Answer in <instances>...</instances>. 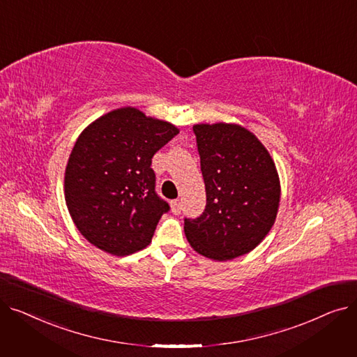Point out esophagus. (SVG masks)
<instances>
[{
	"mask_svg": "<svg viewBox=\"0 0 357 357\" xmlns=\"http://www.w3.org/2000/svg\"><path fill=\"white\" fill-rule=\"evenodd\" d=\"M171 208H172V213H174V214H179V213H181V205H179V201H178V199L171 201Z\"/></svg>",
	"mask_w": 357,
	"mask_h": 357,
	"instance_id": "34e87169",
	"label": "esophagus"
}]
</instances>
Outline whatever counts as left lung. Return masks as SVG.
Returning a JSON list of instances; mask_svg holds the SVG:
<instances>
[{"label": "left lung", "instance_id": "8db88e82", "mask_svg": "<svg viewBox=\"0 0 357 357\" xmlns=\"http://www.w3.org/2000/svg\"><path fill=\"white\" fill-rule=\"evenodd\" d=\"M201 172L207 192L204 213L185 218L191 248L226 261L252 252L276 220L280 182L268 149L234 123L195 124Z\"/></svg>", "mask_w": 357, "mask_h": 357}]
</instances>
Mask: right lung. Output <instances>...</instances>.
I'll return each instance as SVG.
<instances>
[{
  "instance_id": "obj_1",
  "label": "right lung",
  "mask_w": 357,
  "mask_h": 357,
  "mask_svg": "<svg viewBox=\"0 0 357 357\" xmlns=\"http://www.w3.org/2000/svg\"><path fill=\"white\" fill-rule=\"evenodd\" d=\"M179 128L121 107L84 128L65 169V201L79 233L114 256L144 249L167 202L155 191L152 158Z\"/></svg>"
}]
</instances>
